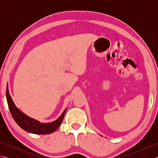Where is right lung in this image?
Wrapping results in <instances>:
<instances>
[{"label": "right lung", "mask_w": 158, "mask_h": 158, "mask_svg": "<svg viewBox=\"0 0 158 158\" xmlns=\"http://www.w3.org/2000/svg\"><path fill=\"white\" fill-rule=\"evenodd\" d=\"M6 97L9 110L15 122L18 123L20 127H22L26 132L36 134V135H48V134H51L56 131L61 124L66 110V109L61 116L54 122L51 123H41L39 121L25 115L21 110L17 108L9 94L8 86H6Z\"/></svg>", "instance_id": "obj_1"}]
</instances>
